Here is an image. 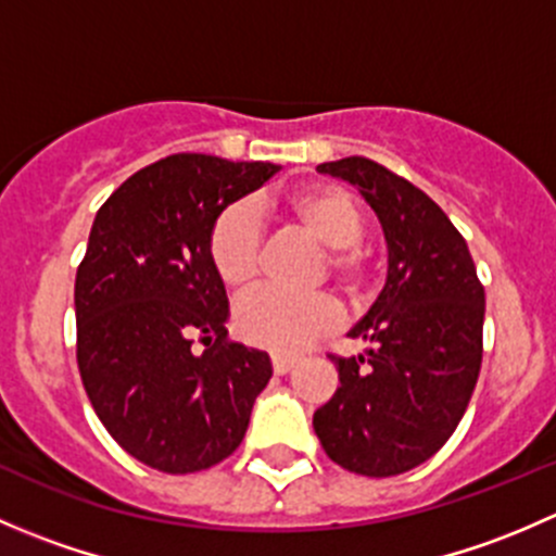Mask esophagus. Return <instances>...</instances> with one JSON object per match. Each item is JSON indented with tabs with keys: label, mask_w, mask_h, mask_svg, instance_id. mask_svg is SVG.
I'll return each mask as SVG.
<instances>
[{
	"label": "esophagus",
	"mask_w": 556,
	"mask_h": 556,
	"mask_svg": "<svg viewBox=\"0 0 556 556\" xmlns=\"http://www.w3.org/2000/svg\"><path fill=\"white\" fill-rule=\"evenodd\" d=\"M271 366H274V374H288L290 368L295 366V357H290V355H271Z\"/></svg>",
	"instance_id": "1"
}]
</instances>
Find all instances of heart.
<instances>
[{"label":"heart","mask_w":556,"mask_h":556,"mask_svg":"<svg viewBox=\"0 0 556 556\" xmlns=\"http://www.w3.org/2000/svg\"><path fill=\"white\" fill-rule=\"evenodd\" d=\"M301 228L314 244L325 247L317 277L328 274L346 295H361L368 277V257L361 237L366 217L357 201L336 185H306L279 201L263 204ZM206 255L217 279L233 293H247L261 274V220L250 204H231L215 217L206 239ZM333 301L323 293L290 295L261 290L239 301L233 325L250 344L277 355H295L336 328Z\"/></svg>","instance_id":"heart-1"}]
</instances>
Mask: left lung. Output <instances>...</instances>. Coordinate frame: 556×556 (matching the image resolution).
<instances>
[{"label":"left lung","mask_w":556,"mask_h":556,"mask_svg":"<svg viewBox=\"0 0 556 556\" xmlns=\"http://www.w3.org/2000/svg\"><path fill=\"white\" fill-rule=\"evenodd\" d=\"M361 190L387 242V279L350 330L366 352L336 357L339 387L314 412L325 454L361 476L406 473L450 441L481 368L484 288L468 244L428 193L377 161L319 164Z\"/></svg>","instance_id":"left-lung-1"}]
</instances>
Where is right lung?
I'll list each match as a JSON object with an SVG mask.
<instances>
[{"mask_svg": "<svg viewBox=\"0 0 556 556\" xmlns=\"http://www.w3.org/2000/svg\"><path fill=\"white\" fill-rule=\"evenodd\" d=\"M274 172L177 153L131 174L97 212L75 279L77 366L106 433L150 468L195 473L226 459L271 379L266 352L226 339L231 312L206 239Z\"/></svg>", "mask_w": 556, "mask_h": 556, "instance_id": "add662e5", "label": "right lung"}]
</instances>
